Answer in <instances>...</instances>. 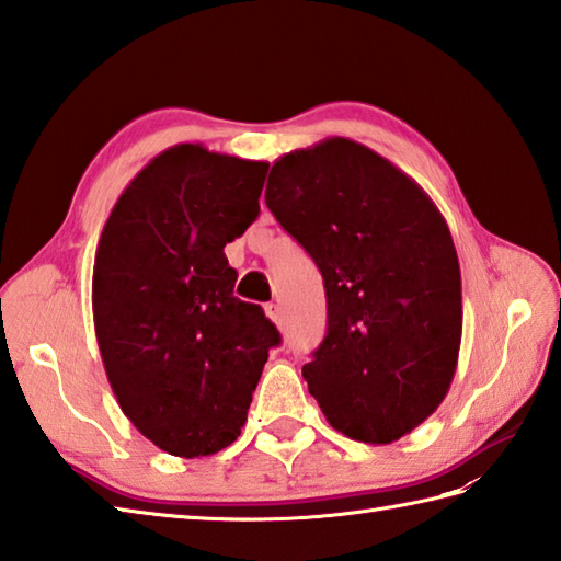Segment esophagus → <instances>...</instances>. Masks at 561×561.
Instances as JSON below:
<instances>
[{"label":"esophagus","instance_id":"1","mask_svg":"<svg viewBox=\"0 0 561 561\" xmlns=\"http://www.w3.org/2000/svg\"><path fill=\"white\" fill-rule=\"evenodd\" d=\"M266 317L276 323V327H283V309H280V305H276V302H268L266 305Z\"/></svg>","mask_w":561,"mask_h":561}]
</instances>
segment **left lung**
<instances>
[{
    "label": "left lung",
    "instance_id": "1",
    "mask_svg": "<svg viewBox=\"0 0 561 561\" xmlns=\"http://www.w3.org/2000/svg\"><path fill=\"white\" fill-rule=\"evenodd\" d=\"M266 206L327 288V335L302 367L309 393L345 437H405L449 391L463 331L439 208L391 160L343 136L280 156Z\"/></svg>",
    "mask_w": 561,
    "mask_h": 561
}]
</instances>
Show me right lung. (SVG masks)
Returning a JSON list of instances; mask_svg holds the SVG:
<instances>
[{
	"instance_id": "obj_1",
	"label": "right lung",
	"mask_w": 561,
	"mask_h": 561,
	"mask_svg": "<svg viewBox=\"0 0 561 561\" xmlns=\"http://www.w3.org/2000/svg\"><path fill=\"white\" fill-rule=\"evenodd\" d=\"M268 163L178 144L112 206L93 266V323L122 413L158 449L210 456L240 437L268 347L264 309L232 295L222 247L259 216Z\"/></svg>"
}]
</instances>
